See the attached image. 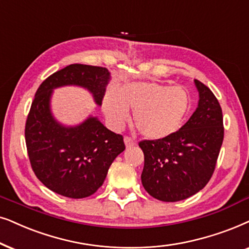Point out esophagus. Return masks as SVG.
<instances>
[{
	"label": "esophagus",
	"mask_w": 249,
	"mask_h": 249,
	"mask_svg": "<svg viewBox=\"0 0 249 249\" xmlns=\"http://www.w3.org/2000/svg\"><path fill=\"white\" fill-rule=\"evenodd\" d=\"M124 142H125V145H126V148H131V147H133V145H134V141L132 140L130 137H125Z\"/></svg>",
	"instance_id": "esophagus-1"
}]
</instances>
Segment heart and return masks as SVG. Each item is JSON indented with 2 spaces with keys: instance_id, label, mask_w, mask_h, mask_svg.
Here are the masks:
<instances>
[{
  "instance_id": "b5f03b06",
  "label": "heart",
  "mask_w": 249,
  "mask_h": 249,
  "mask_svg": "<svg viewBox=\"0 0 249 249\" xmlns=\"http://www.w3.org/2000/svg\"><path fill=\"white\" fill-rule=\"evenodd\" d=\"M104 111L111 127L119 128L133 111L135 127L149 140L174 135L187 121L191 98L184 89L155 82H132L105 94Z\"/></svg>"
}]
</instances>
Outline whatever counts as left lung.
<instances>
[{
	"mask_svg": "<svg viewBox=\"0 0 249 249\" xmlns=\"http://www.w3.org/2000/svg\"><path fill=\"white\" fill-rule=\"evenodd\" d=\"M199 101L189 121L164 140H143L141 181L145 191L161 201L187 199L211 180L223 142L222 109L210 89L195 79Z\"/></svg>",
	"mask_w": 249,
	"mask_h": 249,
	"instance_id": "8db88e82",
	"label": "left lung"
}]
</instances>
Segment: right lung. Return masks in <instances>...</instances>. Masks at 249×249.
I'll return each instance as SVG.
<instances>
[{"mask_svg":"<svg viewBox=\"0 0 249 249\" xmlns=\"http://www.w3.org/2000/svg\"><path fill=\"white\" fill-rule=\"evenodd\" d=\"M109 81L107 68L74 64L49 76L36 91L26 121V145L35 175L55 194L74 199L93 195L125 144L121 134L93 116L75 126L60 124L51 111L52 92L61 86H81L101 106Z\"/></svg>","mask_w":249,"mask_h":249,"instance_id":"1","label":"right lung"}]
</instances>
